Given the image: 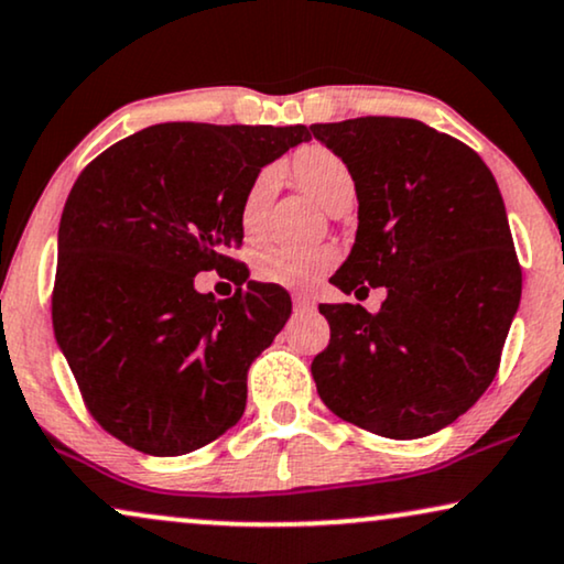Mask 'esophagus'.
Listing matches in <instances>:
<instances>
[{
	"instance_id": "obj_1",
	"label": "esophagus",
	"mask_w": 564,
	"mask_h": 564,
	"mask_svg": "<svg viewBox=\"0 0 564 564\" xmlns=\"http://www.w3.org/2000/svg\"><path fill=\"white\" fill-rule=\"evenodd\" d=\"M292 300H295L297 311H315V300L311 295H305V292H297Z\"/></svg>"
}]
</instances>
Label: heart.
<instances>
[{
    "mask_svg": "<svg viewBox=\"0 0 564 564\" xmlns=\"http://www.w3.org/2000/svg\"><path fill=\"white\" fill-rule=\"evenodd\" d=\"M295 174L303 187L318 199L323 207H334L346 192H354V176L341 156L326 145H311L295 161ZM280 172L276 166H264L253 176L241 199V230L246 238H257L264 228L267 207L272 203ZM336 264V251L330 246L315 249H295V246H267L257 253L253 274L261 282L288 290H311L330 267Z\"/></svg>",
    "mask_w": 564,
    "mask_h": 564,
    "instance_id": "obj_1",
    "label": "heart"
}]
</instances>
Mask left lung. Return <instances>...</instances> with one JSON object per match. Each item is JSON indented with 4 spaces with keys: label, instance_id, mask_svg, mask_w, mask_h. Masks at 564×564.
Masks as SVG:
<instances>
[{
    "label": "left lung",
    "instance_id": "obj_1",
    "mask_svg": "<svg viewBox=\"0 0 564 564\" xmlns=\"http://www.w3.org/2000/svg\"><path fill=\"white\" fill-rule=\"evenodd\" d=\"M344 159L359 199L346 295L384 288L382 307L321 305L330 341L313 359L338 419L388 438H421L477 403L498 372L521 300L506 205L485 161L411 118L311 126Z\"/></svg>",
    "mask_w": 564,
    "mask_h": 564
}]
</instances>
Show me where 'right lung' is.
Instances as JSON below:
<instances>
[{
    "instance_id": "add662e5",
    "label": "right lung",
    "mask_w": 564,
    "mask_h": 564,
    "mask_svg": "<svg viewBox=\"0 0 564 564\" xmlns=\"http://www.w3.org/2000/svg\"><path fill=\"white\" fill-rule=\"evenodd\" d=\"M305 126L161 122L122 138L74 182L58 226L53 330L89 413L153 457L215 442L243 415L251 361L292 313L234 253L261 166ZM228 271L234 299L194 290Z\"/></svg>"
}]
</instances>
